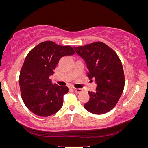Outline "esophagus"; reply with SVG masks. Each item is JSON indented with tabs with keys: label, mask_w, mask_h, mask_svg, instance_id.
Listing matches in <instances>:
<instances>
[{
	"label": "esophagus",
	"mask_w": 148,
	"mask_h": 148,
	"mask_svg": "<svg viewBox=\"0 0 148 148\" xmlns=\"http://www.w3.org/2000/svg\"><path fill=\"white\" fill-rule=\"evenodd\" d=\"M75 92L77 93V94H80V93H82L83 92L82 89H80V88H74L73 89Z\"/></svg>",
	"instance_id": "esophagus-1"
}]
</instances>
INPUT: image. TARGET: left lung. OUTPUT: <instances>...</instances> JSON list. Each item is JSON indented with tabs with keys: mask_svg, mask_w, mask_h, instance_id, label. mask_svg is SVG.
<instances>
[{
	"mask_svg": "<svg viewBox=\"0 0 148 148\" xmlns=\"http://www.w3.org/2000/svg\"><path fill=\"white\" fill-rule=\"evenodd\" d=\"M73 48L86 62L88 77L97 84L96 92H88L90 100L84 104L85 109L96 114L109 112L116 106L124 90L125 75L120 58L101 42Z\"/></svg>",
	"mask_w": 148,
	"mask_h": 148,
	"instance_id": "1",
	"label": "left lung"
}]
</instances>
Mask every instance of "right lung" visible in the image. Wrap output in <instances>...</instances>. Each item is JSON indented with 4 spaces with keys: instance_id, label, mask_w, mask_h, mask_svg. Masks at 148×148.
<instances>
[{
    "instance_id": "1",
    "label": "right lung",
    "mask_w": 148,
    "mask_h": 148,
    "mask_svg": "<svg viewBox=\"0 0 148 148\" xmlns=\"http://www.w3.org/2000/svg\"><path fill=\"white\" fill-rule=\"evenodd\" d=\"M74 53L71 46L46 41L35 46L26 56L19 82L22 100L34 114L49 116L61 108L69 88L52 85L49 77L54 73L60 58Z\"/></svg>"
}]
</instances>
